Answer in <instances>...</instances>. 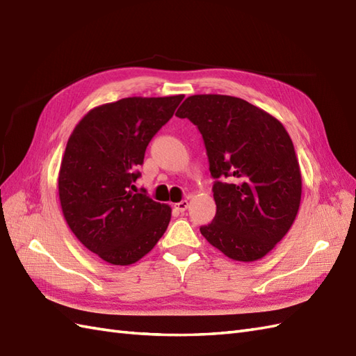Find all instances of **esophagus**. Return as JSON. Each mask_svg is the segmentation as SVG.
<instances>
[{"instance_id":"esophagus-1","label":"esophagus","mask_w":356,"mask_h":356,"mask_svg":"<svg viewBox=\"0 0 356 356\" xmlns=\"http://www.w3.org/2000/svg\"><path fill=\"white\" fill-rule=\"evenodd\" d=\"M188 207H189V202H188V200H181V202H179V203L176 204V209H177L179 212H185Z\"/></svg>"}]
</instances>
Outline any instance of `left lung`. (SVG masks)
<instances>
[{"label":"left lung","instance_id":"1","mask_svg":"<svg viewBox=\"0 0 356 356\" xmlns=\"http://www.w3.org/2000/svg\"><path fill=\"white\" fill-rule=\"evenodd\" d=\"M176 115L202 132L216 179V215L200 232L232 260L263 259L295 222L302 194L286 127L261 108L225 95L189 96Z\"/></svg>","mask_w":356,"mask_h":356}]
</instances>
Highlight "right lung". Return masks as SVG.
Wrapping results in <instances>:
<instances>
[{"mask_svg": "<svg viewBox=\"0 0 356 356\" xmlns=\"http://www.w3.org/2000/svg\"><path fill=\"white\" fill-rule=\"evenodd\" d=\"M184 97L134 96L99 105L69 136L58 172L63 216L76 239L106 263L132 265L167 230L171 207L134 193V181L153 135Z\"/></svg>", "mask_w": 356, "mask_h": 356, "instance_id": "right-lung-1", "label": "right lung"}]
</instances>
